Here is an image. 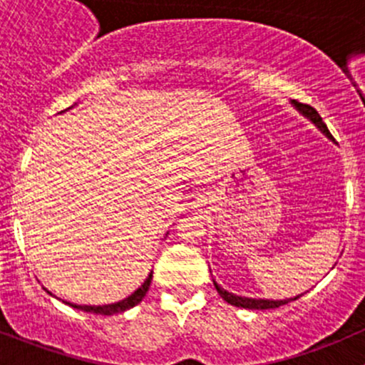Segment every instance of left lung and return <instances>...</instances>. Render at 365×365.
I'll list each match as a JSON object with an SVG mask.
<instances>
[{
	"label": "left lung",
	"instance_id": "left-lung-1",
	"mask_svg": "<svg viewBox=\"0 0 365 365\" xmlns=\"http://www.w3.org/2000/svg\"><path fill=\"white\" fill-rule=\"evenodd\" d=\"M293 104L297 106V109L300 113H304L305 116L309 118V120L312 121V123L316 125L318 128H322L323 132H325L329 138H332L329 132V128H327L325 121L322 120V116H319V113L316 111L314 108H311L309 104H304V102H298V101H293ZM215 284V289L217 293H219L220 297L224 298V300L227 302V304L235 305V307H244V309H275V307H281V305L288 304V302H293L297 300L298 297L295 298H289V300H256V298H247V297H237L233 295V293L226 292V289H222L220 286H217V282H213Z\"/></svg>",
	"mask_w": 365,
	"mask_h": 365
}]
</instances>
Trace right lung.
<instances>
[{
    "label": "right lung",
    "instance_id": "obj_1",
    "mask_svg": "<svg viewBox=\"0 0 365 365\" xmlns=\"http://www.w3.org/2000/svg\"><path fill=\"white\" fill-rule=\"evenodd\" d=\"M152 277H153V272L148 275V279H146V281L143 282L141 288H139L138 292H134L130 297L125 298V300L116 302V304L97 305V307H93V305H73V304H68V305H72V307L79 309V311L93 312V314H104V316L118 314V312H123V311H127V309H130V307H134V305H138L139 302H141L143 298H145L146 292H148V288H150V282H152Z\"/></svg>",
    "mask_w": 365,
    "mask_h": 365
}]
</instances>
